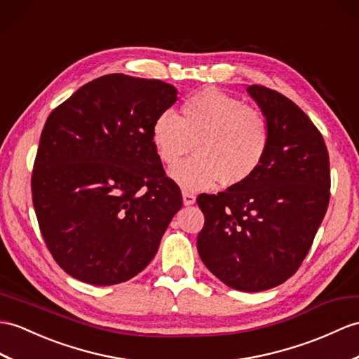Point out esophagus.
<instances>
[{
	"label": "esophagus",
	"mask_w": 359,
	"mask_h": 359,
	"mask_svg": "<svg viewBox=\"0 0 359 359\" xmlns=\"http://www.w3.org/2000/svg\"><path fill=\"white\" fill-rule=\"evenodd\" d=\"M182 196H183V203H185L187 206H189V205H194V202H196V196H194L193 193H188V191H183Z\"/></svg>",
	"instance_id": "obj_1"
}]
</instances>
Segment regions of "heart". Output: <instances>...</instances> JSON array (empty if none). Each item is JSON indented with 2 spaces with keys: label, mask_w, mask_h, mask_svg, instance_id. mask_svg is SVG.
<instances>
[{
  "label": "heart",
  "mask_w": 359,
  "mask_h": 359,
  "mask_svg": "<svg viewBox=\"0 0 359 359\" xmlns=\"http://www.w3.org/2000/svg\"><path fill=\"white\" fill-rule=\"evenodd\" d=\"M269 139L268 119L258 108L214 88L188 97L180 118L163 111L151 127L156 154L165 165H176L194 145L193 159L171 170V177L191 191L219 180L232 187L251 179L268 153Z\"/></svg>",
  "instance_id": "b5f03b06"
}]
</instances>
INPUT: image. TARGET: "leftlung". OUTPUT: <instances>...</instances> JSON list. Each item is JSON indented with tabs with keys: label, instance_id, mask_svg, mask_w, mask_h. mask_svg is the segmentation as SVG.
Listing matches in <instances>:
<instances>
[{
	"label": "left lung",
	"instance_id": "1",
	"mask_svg": "<svg viewBox=\"0 0 359 359\" xmlns=\"http://www.w3.org/2000/svg\"><path fill=\"white\" fill-rule=\"evenodd\" d=\"M248 93L269 123L271 139L251 179L219 194H200L205 215L197 251L224 285L260 292L298 271L330 198L329 153L307 114L263 86Z\"/></svg>",
	"mask_w": 359,
	"mask_h": 359
}]
</instances>
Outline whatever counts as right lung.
<instances>
[{
	"instance_id": "right-lung-1",
	"label": "right lung",
	"mask_w": 359,
	"mask_h": 359,
	"mask_svg": "<svg viewBox=\"0 0 359 359\" xmlns=\"http://www.w3.org/2000/svg\"><path fill=\"white\" fill-rule=\"evenodd\" d=\"M177 101L159 79L105 74L50 113L32 172V198L50 254L95 286L144 271L183 205L151 140Z\"/></svg>"
}]
</instances>
